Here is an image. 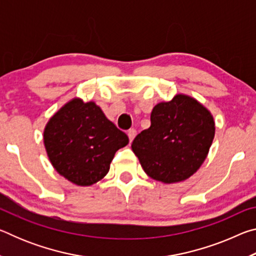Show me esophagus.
Segmentation results:
<instances>
[{
    "label": "esophagus",
    "mask_w": 256,
    "mask_h": 256,
    "mask_svg": "<svg viewBox=\"0 0 256 256\" xmlns=\"http://www.w3.org/2000/svg\"><path fill=\"white\" fill-rule=\"evenodd\" d=\"M128 138H130V141H133V138H136V128H130L128 131Z\"/></svg>",
    "instance_id": "obj_1"
}]
</instances>
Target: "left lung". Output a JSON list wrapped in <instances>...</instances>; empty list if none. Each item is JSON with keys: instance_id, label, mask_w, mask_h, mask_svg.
<instances>
[{"instance_id": "1", "label": "left lung", "mask_w": 256, "mask_h": 256, "mask_svg": "<svg viewBox=\"0 0 256 256\" xmlns=\"http://www.w3.org/2000/svg\"><path fill=\"white\" fill-rule=\"evenodd\" d=\"M214 131L211 112L196 99L178 94L154 107L150 128L138 134L132 150L151 178L178 183L201 167Z\"/></svg>"}]
</instances>
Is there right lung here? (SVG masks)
Returning a JSON list of instances; mask_svg holds the SVG:
<instances>
[{
	"instance_id": "obj_1",
	"label": "right lung",
	"mask_w": 256,
	"mask_h": 256,
	"mask_svg": "<svg viewBox=\"0 0 256 256\" xmlns=\"http://www.w3.org/2000/svg\"><path fill=\"white\" fill-rule=\"evenodd\" d=\"M128 144L126 134L94 102L73 98L52 116L44 144L55 170L71 183L90 186L106 176L115 152Z\"/></svg>"
}]
</instances>
